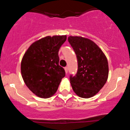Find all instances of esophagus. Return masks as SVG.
Listing matches in <instances>:
<instances>
[{"mask_svg":"<svg viewBox=\"0 0 130 130\" xmlns=\"http://www.w3.org/2000/svg\"><path fill=\"white\" fill-rule=\"evenodd\" d=\"M64 69H65V73H68V67H65L64 68Z\"/></svg>","mask_w":130,"mask_h":130,"instance_id":"1","label":"esophagus"}]
</instances>
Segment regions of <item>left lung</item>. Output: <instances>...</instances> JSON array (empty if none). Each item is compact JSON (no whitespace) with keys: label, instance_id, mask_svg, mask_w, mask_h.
Segmentation results:
<instances>
[{"label":"left lung","instance_id":"left-lung-1","mask_svg":"<svg viewBox=\"0 0 130 130\" xmlns=\"http://www.w3.org/2000/svg\"><path fill=\"white\" fill-rule=\"evenodd\" d=\"M68 41L78 60L76 74L70 77L73 90L80 98H91L102 89L107 80V59L99 46L88 38L69 36Z\"/></svg>","mask_w":130,"mask_h":130}]
</instances>
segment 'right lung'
I'll list each match as a JSON object with an SVG mask.
<instances>
[{"label":"right lung","mask_w":130,"mask_h":130,"mask_svg":"<svg viewBox=\"0 0 130 130\" xmlns=\"http://www.w3.org/2000/svg\"><path fill=\"white\" fill-rule=\"evenodd\" d=\"M66 39V35L46 36L33 42L23 57V79L29 90L39 98L52 96L65 76L58 64V51Z\"/></svg>","instance_id":"1"}]
</instances>
